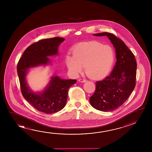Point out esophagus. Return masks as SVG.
<instances>
[{"label": "esophagus", "mask_w": 152, "mask_h": 152, "mask_svg": "<svg viewBox=\"0 0 152 152\" xmlns=\"http://www.w3.org/2000/svg\"><path fill=\"white\" fill-rule=\"evenodd\" d=\"M79 81H80V82L85 83L87 81V80H85V79H83V78H80V79H79Z\"/></svg>", "instance_id": "1"}]
</instances>
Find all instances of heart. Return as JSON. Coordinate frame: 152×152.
Here are the masks:
<instances>
[{
	"instance_id": "heart-1",
	"label": "heart",
	"mask_w": 152,
	"mask_h": 152,
	"mask_svg": "<svg viewBox=\"0 0 152 152\" xmlns=\"http://www.w3.org/2000/svg\"><path fill=\"white\" fill-rule=\"evenodd\" d=\"M73 56L68 55L66 63L68 69L74 75L85 72L93 79H101L107 76L114 65L115 58L113 48L97 41L85 42L75 46Z\"/></svg>"
}]
</instances>
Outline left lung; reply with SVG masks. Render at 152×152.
Segmentation results:
<instances>
[{"instance_id": "1", "label": "left lung", "mask_w": 152, "mask_h": 152, "mask_svg": "<svg viewBox=\"0 0 152 152\" xmlns=\"http://www.w3.org/2000/svg\"><path fill=\"white\" fill-rule=\"evenodd\" d=\"M106 35L113 45L117 62L111 74L104 80L96 82L94 93L90 98L93 107L102 111H111L121 106L136 85L137 63L132 52L122 40L112 33L94 34Z\"/></svg>"}]
</instances>
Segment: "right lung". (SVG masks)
Instances as JSON below:
<instances>
[{"mask_svg": "<svg viewBox=\"0 0 152 152\" xmlns=\"http://www.w3.org/2000/svg\"><path fill=\"white\" fill-rule=\"evenodd\" d=\"M65 40L55 37L34 43L26 48L18 62L17 72L23 97L36 109L47 114L58 112L65 107L68 90L77 80L52 76L43 92L35 93L30 90L25 77L31 68L50 64L51 60L48 56L57 55L58 47Z\"/></svg>", "mask_w": 152, "mask_h": 152, "instance_id": "obj_1", "label": "right lung"}]
</instances>
